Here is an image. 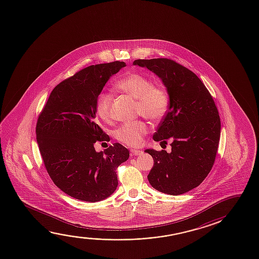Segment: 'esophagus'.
<instances>
[{
  "label": "esophagus",
  "mask_w": 259,
  "mask_h": 259,
  "mask_svg": "<svg viewBox=\"0 0 259 259\" xmlns=\"http://www.w3.org/2000/svg\"><path fill=\"white\" fill-rule=\"evenodd\" d=\"M130 152H131L132 156H140L143 153V151H140V150H136V149H132Z\"/></svg>",
  "instance_id": "obj_1"
}]
</instances>
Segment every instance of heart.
<instances>
[{
	"label": "heart",
	"mask_w": 259,
	"mask_h": 259,
	"mask_svg": "<svg viewBox=\"0 0 259 259\" xmlns=\"http://www.w3.org/2000/svg\"><path fill=\"white\" fill-rule=\"evenodd\" d=\"M116 90L129 96L136 101L137 112L151 121H158L167 113L169 98L165 88L152 83L151 79L138 72H130L115 84ZM112 95L102 92L97 100V113L102 120L110 116ZM149 131L147 123L144 121L124 123L115 131V139L120 143L131 146H140Z\"/></svg>",
	"instance_id": "obj_1"
}]
</instances>
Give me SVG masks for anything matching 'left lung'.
<instances>
[{
  "label": "left lung",
  "mask_w": 259,
  "mask_h": 259,
  "mask_svg": "<svg viewBox=\"0 0 259 259\" xmlns=\"http://www.w3.org/2000/svg\"><path fill=\"white\" fill-rule=\"evenodd\" d=\"M134 64L159 76L169 96L168 110L153 139L167 144L170 138L171 152L145 151L154 160L148 180L158 191L185 194L198 187L213 166L221 136L219 112L202 80L175 61L138 59Z\"/></svg>",
  "instance_id": "left-lung-1"
}]
</instances>
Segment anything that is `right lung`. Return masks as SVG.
<instances>
[{"label": "right lung", "mask_w": 259, "mask_h": 259, "mask_svg": "<svg viewBox=\"0 0 259 259\" xmlns=\"http://www.w3.org/2000/svg\"><path fill=\"white\" fill-rule=\"evenodd\" d=\"M126 64L115 61L84 68L54 88L36 122V141L48 175L75 199L99 202L118 185L116 169L129 151L114 144L97 152L96 142H109L97 119V100L110 77Z\"/></svg>", "instance_id": "1"}]
</instances>
